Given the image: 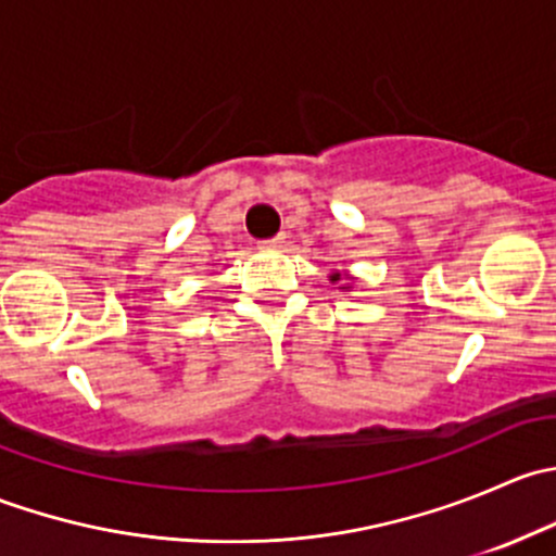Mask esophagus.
Wrapping results in <instances>:
<instances>
[{"instance_id":"obj_1","label":"esophagus","mask_w":556,"mask_h":556,"mask_svg":"<svg viewBox=\"0 0 556 556\" xmlns=\"http://www.w3.org/2000/svg\"><path fill=\"white\" fill-rule=\"evenodd\" d=\"M285 244V237H274V239H263V242H257V250H266V252H271V250H279V247Z\"/></svg>"}]
</instances>
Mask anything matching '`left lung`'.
Here are the masks:
<instances>
[{
	"instance_id": "1",
	"label": "left lung",
	"mask_w": 556,
	"mask_h": 556,
	"mask_svg": "<svg viewBox=\"0 0 556 556\" xmlns=\"http://www.w3.org/2000/svg\"><path fill=\"white\" fill-rule=\"evenodd\" d=\"M328 279H330V285H339V290H344V293H346V290L352 288V279H355V277H352L350 271H339V268H336V271L328 274ZM341 281H344L345 285L341 286Z\"/></svg>"
}]
</instances>
